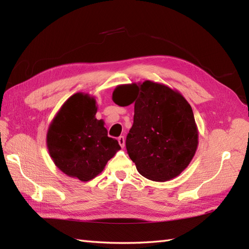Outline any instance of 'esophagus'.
I'll return each instance as SVG.
<instances>
[{
	"instance_id": "1",
	"label": "esophagus",
	"mask_w": 249,
	"mask_h": 249,
	"mask_svg": "<svg viewBox=\"0 0 249 249\" xmlns=\"http://www.w3.org/2000/svg\"><path fill=\"white\" fill-rule=\"evenodd\" d=\"M124 142H125L124 136H119V137H118V142H119V144H120V147H121V148H124Z\"/></svg>"
}]
</instances>
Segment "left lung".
Here are the masks:
<instances>
[{
    "label": "left lung",
    "instance_id": "left-lung-1",
    "mask_svg": "<svg viewBox=\"0 0 249 249\" xmlns=\"http://www.w3.org/2000/svg\"><path fill=\"white\" fill-rule=\"evenodd\" d=\"M113 101L120 107L134 104V121L125 147L142 177L166 181L185 170L196 154L198 132L183 95L165 84L145 80L118 86Z\"/></svg>",
    "mask_w": 249,
    "mask_h": 249
}]
</instances>
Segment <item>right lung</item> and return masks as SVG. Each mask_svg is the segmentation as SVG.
<instances>
[{
	"label": "right lung",
	"instance_id": "add662e5",
	"mask_svg": "<svg viewBox=\"0 0 249 249\" xmlns=\"http://www.w3.org/2000/svg\"><path fill=\"white\" fill-rule=\"evenodd\" d=\"M96 100L89 94L71 96L47 131L48 152L60 170L82 181L93 179L120 150L107 136L104 120H98Z\"/></svg>",
	"mask_w": 249,
	"mask_h": 249
}]
</instances>
